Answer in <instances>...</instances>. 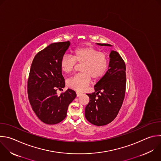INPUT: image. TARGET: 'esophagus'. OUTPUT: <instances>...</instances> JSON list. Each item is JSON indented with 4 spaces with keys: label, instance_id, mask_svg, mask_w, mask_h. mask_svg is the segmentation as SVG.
<instances>
[{
    "label": "esophagus",
    "instance_id": "1",
    "mask_svg": "<svg viewBox=\"0 0 161 161\" xmlns=\"http://www.w3.org/2000/svg\"><path fill=\"white\" fill-rule=\"evenodd\" d=\"M81 95H82V93H81V92H76V96H77V97H80Z\"/></svg>",
    "mask_w": 161,
    "mask_h": 161
}]
</instances>
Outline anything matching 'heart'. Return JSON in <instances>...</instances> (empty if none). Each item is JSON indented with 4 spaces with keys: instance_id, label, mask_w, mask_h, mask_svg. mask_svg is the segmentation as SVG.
I'll list each match as a JSON object with an SVG mask.
<instances>
[{
    "instance_id": "obj_1",
    "label": "heart",
    "mask_w": 161,
    "mask_h": 161,
    "mask_svg": "<svg viewBox=\"0 0 161 161\" xmlns=\"http://www.w3.org/2000/svg\"><path fill=\"white\" fill-rule=\"evenodd\" d=\"M76 63L81 64V73L75 75L67 81L68 86L77 91L84 90L94 81L101 79L105 74L109 66L108 58L105 53L93 47L85 46L76 48L73 56L64 55L61 59L60 68L63 72H72Z\"/></svg>"
}]
</instances>
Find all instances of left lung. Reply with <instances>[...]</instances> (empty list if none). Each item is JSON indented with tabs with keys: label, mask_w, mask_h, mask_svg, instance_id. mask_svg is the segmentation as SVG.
I'll return each mask as SVG.
<instances>
[{
	"label": "left lung",
	"mask_w": 161,
	"mask_h": 161,
	"mask_svg": "<svg viewBox=\"0 0 161 161\" xmlns=\"http://www.w3.org/2000/svg\"><path fill=\"white\" fill-rule=\"evenodd\" d=\"M97 44L111 46L108 43ZM109 57V69L94 86L95 92L86 93L90 101L85 108V118L90 123L98 126L108 125L115 119L125 95V63L116 51L111 50Z\"/></svg>",
	"instance_id": "8db88e82"
}]
</instances>
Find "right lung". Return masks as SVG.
I'll return each instance as SVG.
<instances>
[{
    "label": "right lung",
    "instance_id": "obj_1",
    "mask_svg": "<svg viewBox=\"0 0 161 161\" xmlns=\"http://www.w3.org/2000/svg\"><path fill=\"white\" fill-rule=\"evenodd\" d=\"M69 45V41L51 43L36 53L31 63L28 99L35 114L47 125L64 120L69 103L76 97V92L69 88L60 95L56 92L65 86L60 61Z\"/></svg>",
    "mask_w": 161,
    "mask_h": 161
}]
</instances>
